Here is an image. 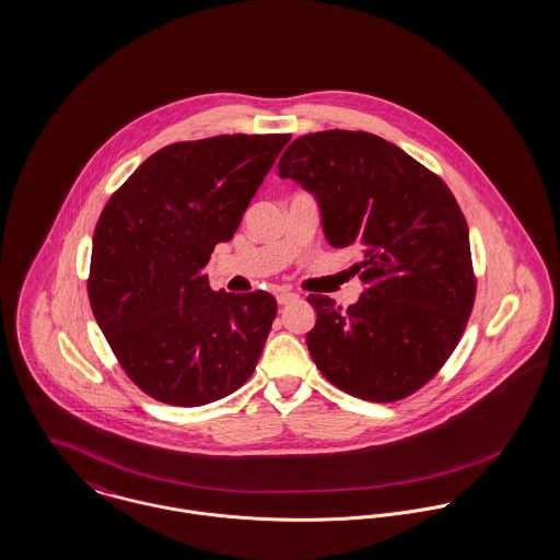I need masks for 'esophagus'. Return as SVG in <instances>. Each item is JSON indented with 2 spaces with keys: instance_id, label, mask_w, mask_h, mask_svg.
Returning <instances> with one entry per match:
<instances>
[{
  "instance_id": "esophagus-1",
  "label": "esophagus",
  "mask_w": 560,
  "mask_h": 560,
  "mask_svg": "<svg viewBox=\"0 0 560 560\" xmlns=\"http://www.w3.org/2000/svg\"><path fill=\"white\" fill-rule=\"evenodd\" d=\"M299 301V296L294 292H279L277 294V302L279 304H290V302Z\"/></svg>"
}]
</instances>
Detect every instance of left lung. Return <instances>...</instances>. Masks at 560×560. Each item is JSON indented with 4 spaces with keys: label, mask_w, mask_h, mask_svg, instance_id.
<instances>
[{
    "label": "left lung",
    "mask_w": 560,
    "mask_h": 560,
    "mask_svg": "<svg viewBox=\"0 0 560 560\" xmlns=\"http://www.w3.org/2000/svg\"><path fill=\"white\" fill-rule=\"evenodd\" d=\"M279 176L315 198L332 247L362 254L358 302L308 296L313 362L351 396H409L450 358L474 306L469 228L452 191L396 144L345 129L296 138Z\"/></svg>",
    "instance_id": "1"
}]
</instances>
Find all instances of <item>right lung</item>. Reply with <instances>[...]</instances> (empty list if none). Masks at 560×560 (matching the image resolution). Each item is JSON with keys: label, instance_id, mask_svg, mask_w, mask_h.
Masks as SVG:
<instances>
[{"label": "right lung", "instance_id": "obj_1", "mask_svg": "<svg viewBox=\"0 0 560 560\" xmlns=\"http://www.w3.org/2000/svg\"><path fill=\"white\" fill-rule=\"evenodd\" d=\"M290 133L174 142L144 160L93 234L89 302L129 380L200 407L256 371L277 315L268 292H213L205 266L228 243Z\"/></svg>", "mask_w": 560, "mask_h": 560}]
</instances>
